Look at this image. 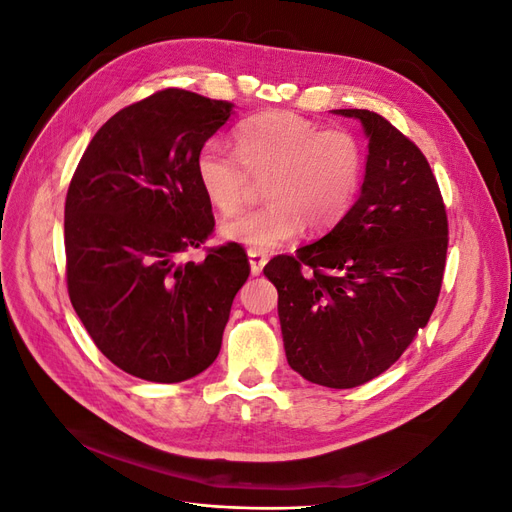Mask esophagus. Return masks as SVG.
Segmentation results:
<instances>
[{"mask_svg":"<svg viewBox=\"0 0 512 512\" xmlns=\"http://www.w3.org/2000/svg\"><path fill=\"white\" fill-rule=\"evenodd\" d=\"M247 258H250V271L252 275H260L262 269H265L269 256L265 252H258V250H247Z\"/></svg>","mask_w":512,"mask_h":512,"instance_id":"34e87169","label":"esophagus"}]
</instances>
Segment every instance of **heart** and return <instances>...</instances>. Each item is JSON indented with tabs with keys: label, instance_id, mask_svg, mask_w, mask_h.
<instances>
[{
	"label": "heart",
	"instance_id": "b5f03b06",
	"mask_svg": "<svg viewBox=\"0 0 512 512\" xmlns=\"http://www.w3.org/2000/svg\"><path fill=\"white\" fill-rule=\"evenodd\" d=\"M235 156L215 143L196 153L194 173L209 203L237 211L262 179L265 207L220 226L226 241L269 252L288 243L307 224L324 230L339 222L361 190L365 153L346 130H320L297 113L265 111L232 130Z\"/></svg>",
	"mask_w": 512,
	"mask_h": 512
}]
</instances>
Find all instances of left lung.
<instances>
[{"mask_svg": "<svg viewBox=\"0 0 512 512\" xmlns=\"http://www.w3.org/2000/svg\"><path fill=\"white\" fill-rule=\"evenodd\" d=\"M361 121L367 160L359 198L322 239L277 256L288 365L305 380L352 389L389 369L436 307L448 245L438 181L412 141L378 113L337 108Z\"/></svg>", "mask_w": 512, "mask_h": 512, "instance_id": "obj_1", "label": "left lung"}]
</instances>
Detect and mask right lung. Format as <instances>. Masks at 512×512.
Wrapping results in <instances>:
<instances>
[{"label": "right lung", "instance_id": "right-lung-1", "mask_svg": "<svg viewBox=\"0 0 512 512\" xmlns=\"http://www.w3.org/2000/svg\"><path fill=\"white\" fill-rule=\"evenodd\" d=\"M232 115L226 100L158 91L104 123L70 181L72 307L106 359L136 378L170 384L205 371L250 275L237 243L177 260L215 226L194 162Z\"/></svg>", "mask_w": 512, "mask_h": 512}]
</instances>
